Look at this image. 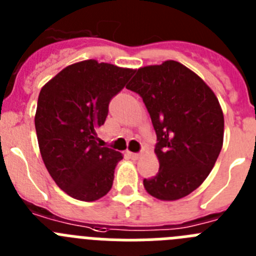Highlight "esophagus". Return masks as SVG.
<instances>
[{
	"mask_svg": "<svg viewBox=\"0 0 256 256\" xmlns=\"http://www.w3.org/2000/svg\"><path fill=\"white\" fill-rule=\"evenodd\" d=\"M128 155H130L133 160L140 159V156H141V155H140V154H137V152H128Z\"/></svg>",
	"mask_w": 256,
	"mask_h": 256,
	"instance_id": "esophagus-1",
	"label": "esophagus"
}]
</instances>
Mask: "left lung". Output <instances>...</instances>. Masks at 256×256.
Segmentation results:
<instances>
[{
  "mask_svg": "<svg viewBox=\"0 0 256 256\" xmlns=\"http://www.w3.org/2000/svg\"><path fill=\"white\" fill-rule=\"evenodd\" d=\"M126 88L142 97L158 137L160 168L144 180V190L162 201L190 195L206 180L223 146L224 116L216 94L174 60L140 68Z\"/></svg>",
  "mask_w": 256,
  "mask_h": 256,
  "instance_id": "obj_1",
  "label": "left lung"
}]
</instances>
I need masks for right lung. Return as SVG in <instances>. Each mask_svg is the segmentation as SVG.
I'll return each mask as SVG.
<instances>
[{
  "instance_id": "obj_1",
  "label": "right lung",
  "mask_w": 256,
  "mask_h": 256,
  "mask_svg": "<svg viewBox=\"0 0 256 256\" xmlns=\"http://www.w3.org/2000/svg\"><path fill=\"white\" fill-rule=\"evenodd\" d=\"M134 72L91 58L64 68L40 90L34 116L40 156L52 180L73 198L96 201L112 188L123 155L101 148L96 130Z\"/></svg>"
}]
</instances>
